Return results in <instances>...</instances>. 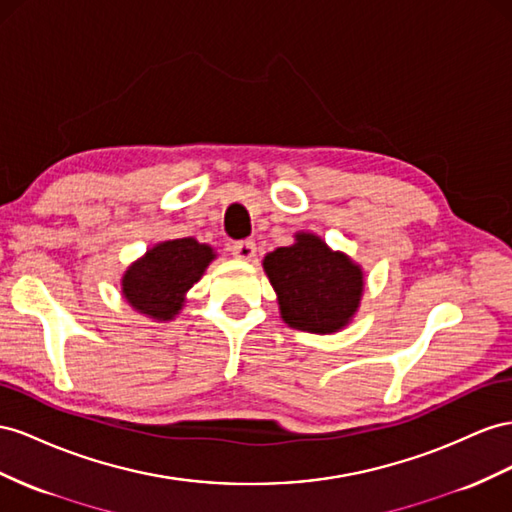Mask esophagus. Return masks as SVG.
I'll return each instance as SVG.
<instances>
[{
	"label": "esophagus",
	"instance_id": "1",
	"mask_svg": "<svg viewBox=\"0 0 512 512\" xmlns=\"http://www.w3.org/2000/svg\"><path fill=\"white\" fill-rule=\"evenodd\" d=\"M232 254H234V258L250 262V260L256 258V243H254V241H239V243H234V245H232Z\"/></svg>",
	"mask_w": 512,
	"mask_h": 512
}]
</instances>
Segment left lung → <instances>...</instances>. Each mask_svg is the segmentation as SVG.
<instances>
[{
    "label": "left lung",
    "mask_w": 512,
    "mask_h": 512,
    "mask_svg": "<svg viewBox=\"0 0 512 512\" xmlns=\"http://www.w3.org/2000/svg\"><path fill=\"white\" fill-rule=\"evenodd\" d=\"M262 269L278 295L282 321L308 334H336L347 327L364 295V269L349 254L314 232H295V241L262 258Z\"/></svg>",
    "instance_id": "left-lung-1"
}]
</instances>
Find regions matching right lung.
Segmentation results:
<instances>
[{
  "mask_svg": "<svg viewBox=\"0 0 512 512\" xmlns=\"http://www.w3.org/2000/svg\"><path fill=\"white\" fill-rule=\"evenodd\" d=\"M217 258L209 243L193 237L161 241L124 271L122 297L137 312L157 323L181 314L189 288Z\"/></svg>",
  "mask_w": 512,
  "mask_h": 512,
  "instance_id": "right-lung-1",
  "label": "right lung"
}]
</instances>
